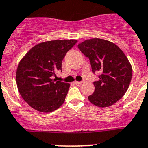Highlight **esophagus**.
Segmentation results:
<instances>
[{
    "instance_id": "34e87169",
    "label": "esophagus",
    "mask_w": 148,
    "mask_h": 148,
    "mask_svg": "<svg viewBox=\"0 0 148 148\" xmlns=\"http://www.w3.org/2000/svg\"><path fill=\"white\" fill-rule=\"evenodd\" d=\"M74 83H75L76 85H79V84H81L82 81H75L74 82Z\"/></svg>"
}]
</instances>
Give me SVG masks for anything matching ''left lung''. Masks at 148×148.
I'll return each instance as SVG.
<instances>
[{
    "instance_id": "obj_1",
    "label": "left lung",
    "mask_w": 148,
    "mask_h": 148,
    "mask_svg": "<svg viewBox=\"0 0 148 148\" xmlns=\"http://www.w3.org/2000/svg\"><path fill=\"white\" fill-rule=\"evenodd\" d=\"M77 47L89 60L92 72L101 73L98 80L94 82L95 92L88 97L90 102L107 107L119 101L127 92L133 73L124 52L112 42L101 38L86 40Z\"/></svg>"
}]
</instances>
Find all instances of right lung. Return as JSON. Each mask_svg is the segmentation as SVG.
<instances>
[{
	"label": "right lung",
	"mask_w": 148,
	"mask_h": 148,
	"mask_svg": "<svg viewBox=\"0 0 148 148\" xmlns=\"http://www.w3.org/2000/svg\"><path fill=\"white\" fill-rule=\"evenodd\" d=\"M77 40H54L38 44L21 60L16 83L22 98L36 110L51 112L65 102L70 84L53 79L62 72V62Z\"/></svg>",
	"instance_id": "obj_1"
}]
</instances>
